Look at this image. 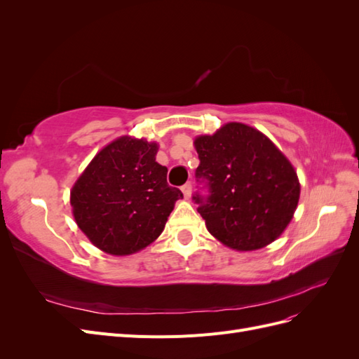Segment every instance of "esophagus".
<instances>
[{"instance_id": "esophagus-1", "label": "esophagus", "mask_w": 359, "mask_h": 359, "mask_svg": "<svg viewBox=\"0 0 359 359\" xmlns=\"http://www.w3.org/2000/svg\"><path fill=\"white\" fill-rule=\"evenodd\" d=\"M181 191H182V194H184V198L189 199V198L191 196V184H190V182L184 184V186L181 187Z\"/></svg>"}]
</instances>
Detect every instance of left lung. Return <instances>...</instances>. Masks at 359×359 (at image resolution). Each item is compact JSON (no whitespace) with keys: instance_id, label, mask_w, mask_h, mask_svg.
Returning <instances> with one entry per match:
<instances>
[{"instance_id":"obj_1","label":"left lung","mask_w":359,"mask_h":359,"mask_svg":"<svg viewBox=\"0 0 359 359\" xmlns=\"http://www.w3.org/2000/svg\"><path fill=\"white\" fill-rule=\"evenodd\" d=\"M196 180L208 196L193 201L212 236L238 252L262 248L290 223L299 201V181L286 156L243 123H227L211 136L194 139Z\"/></svg>"}]
</instances>
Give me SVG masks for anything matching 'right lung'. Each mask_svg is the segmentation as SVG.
Listing matches in <instances>:
<instances>
[{"label":"right lung","mask_w":359,"mask_h":359,"mask_svg":"<svg viewBox=\"0 0 359 359\" xmlns=\"http://www.w3.org/2000/svg\"><path fill=\"white\" fill-rule=\"evenodd\" d=\"M158 145L123 136L97 154L70 191L74 220L104 253L139 252L165 229L175 202L166 166L156 161Z\"/></svg>","instance_id":"obj_1"}]
</instances>
